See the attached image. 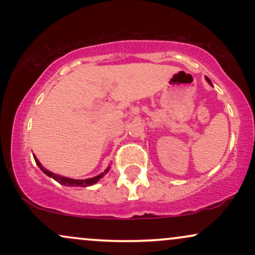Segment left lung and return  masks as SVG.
I'll use <instances>...</instances> for the list:
<instances>
[{
  "instance_id": "left-lung-1",
  "label": "left lung",
  "mask_w": 255,
  "mask_h": 255,
  "mask_svg": "<svg viewBox=\"0 0 255 255\" xmlns=\"http://www.w3.org/2000/svg\"><path fill=\"white\" fill-rule=\"evenodd\" d=\"M206 80H207V81H209V84H211V85H212V83H211V80H210V79H209V78H206Z\"/></svg>"
}]
</instances>
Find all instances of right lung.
<instances>
[{
	"instance_id": "1",
	"label": "right lung",
	"mask_w": 255,
	"mask_h": 255,
	"mask_svg": "<svg viewBox=\"0 0 255 255\" xmlns=\"http://www.w3.org/2000/svg\"><path fill=\"white\" fill-rule=\"evenodd\" d=\"M34 160H36L37 165L39 166L40 170H42L44 174H46V175H48V176L52 177L55 181H57L58 183L63 184V186H69V187H87V186H92V184H95L96 182H98L99 178L103 177L104 175L108 172V170H109V168H108L107 170L104 171V174H101V175H98V176L92 177V178H86V180H74V178H68V177L60 176V175H56V174H54V172L46 170V169L44 168L42 164H40L39 160L37 159V157H34Z\"/></svg>"
}]
</instances>
